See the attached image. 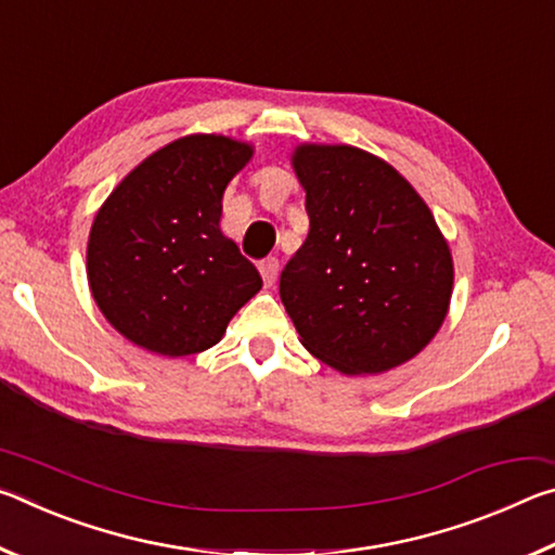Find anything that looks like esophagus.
<instances>
[{
    "label": "esophagus",
    "mask_w": 555,
    "mask_h": 555,
    "mask_svg": "<svg viewBox=\"0 0 555 555\" xmlns=\"http://www.w3.org/2000/svg\"><path fill=\"white\" fill-rule=\"evenodd\" d=\"M259 271H261V279H264L267 286H274V281L279 276V259L276 257H269L259 264Z\"/></svg>",
    "instance_id": "1"
}]
</instances>
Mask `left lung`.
Instances as JSON below:
<instances>
[{
  "instance_id": "left-lung-1",
  "label": "left lung",
  "mask_w": 555,
  "mask_h": 555,
  "mask_svg": "<svg viewBox=\"0 0 555 555\" xmlns=\"http://www.w3.org/2000/svg\"><path fill=\"white\" fill-rule=\"evenodd\" d=\"M311 220L279 294L300 343L343 374L399 367L434 340L453 257L424 198L362 149L300 144L291 156Z\"/></svg>"
}]
</instances>
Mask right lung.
<instances>
[{
	"label": "right lung",
	"mask_w": 555,
	"mask_h": 555,
	"mask_svg": "<svg viewBox=\"0 0 555 555\" xmlns=\"http://www.w3.org/2000/svg\"><path fill=\"white\" fill-rule=\"evenodd\" d=\"M255 154L222 134L158 149L92 222L88 284L115 331L149 352L185 357L222 340L261 276L220 230L222 193Z\"/></svg>",
	"instance_id": "right-lung-1"
}]
</instances>
